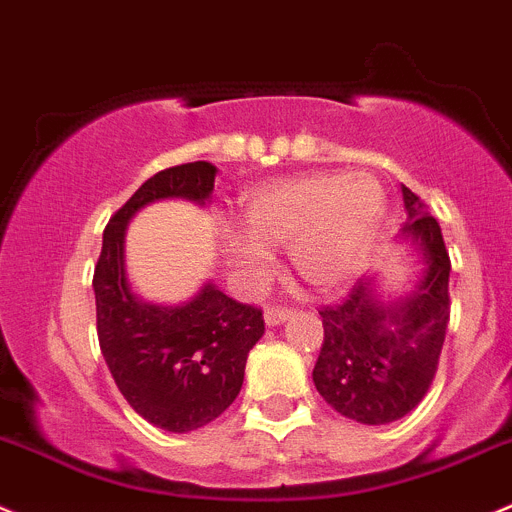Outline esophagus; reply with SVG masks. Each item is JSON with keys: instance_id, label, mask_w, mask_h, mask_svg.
Instances as JSON below:
<instances>
[{"instance_id": "esophagus-1", "label": "esophagus", "mask_w": 512, "mask_h": 512, "mask_svg": "<svg viewBox=\"0 0 512 512\" xmlns=\"http://www.w3.org/2000/svg\"><path fill=\"white\" fill-rule=\"evenodd\" d=\"M292 317V310L290 307H280V305H272V307H267L265 310V322L267 325H280V322H285V320H290Z\"/></svg>"}]
</instances>
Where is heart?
Here are the masks:
<instances>
[{
	"label": "heart",
	"mask_w": 512,
	"mask_h": 512,
	"mask_svg": "<svg viewBox=\"0 0 512 512\" xmlns=\"http://www.w3.org/2000/svg\"><path fill=\"white\" fill-rule=\"evenodd\" d=\"M385 197L370 175L292 177L245 197L250 237L227 242L232 260L250 270L267 262L262 245H287L292 267L310 287L335 292L360 277L370 260Z\"/></svg>",
	"instance_id": "b5f03b06"
}]
</instances>
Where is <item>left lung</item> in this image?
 I'll use <instances>...</instances> for the list:
<instances>
[{
    "label": "left lung",
    "mask_w": 512,
    "mask_h": 512,
    "mask_svg": "<svg viewBox=\"0 0 512 512\" xmlns=\"http://www.w3.org/2000/svg\"><path fill=\"white\" fill-rule=\"evenodd\" d=\"M403 237L420 247L425 272L398 302L377 300L372 280H357L337 305L320 307L325 340L312 370L317 393L345 418L385 425L425 398L438 372L450 320V255L438 220L403 185Z\"/></svg>",
    "instance_id": "1"
}]
</instances>
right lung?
I'll list each match as a JSON object with an SVG mask.
<instances>
[{
  "instance_id": "obj_1",
  "label": "right lung",
  "mask_w": 512,
  "mask_h": 512,
  "mask_svg": "<svg viewBox=\"0 0 512 512\" xmlns=\"http://www.w3.org/2000/svg\"><path fill=\"white\" fill-rule=\"evenodd\" d=\"M215 175L210 162H187L150 177L107 222L94 267L104 362L132 410L170 433L202 428L235 403L265 320L260 307L232 300L212 282L180 307L142 302L124 272V230L155 200L185 197L205 205Z\"/></svg>"
}]
</instances>
